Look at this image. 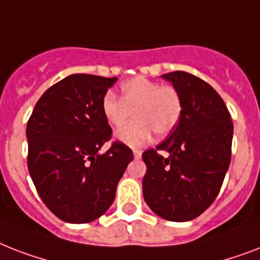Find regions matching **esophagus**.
Masks as SVG:
<instances>
[{
    "label": "esophagus",
    "mask_w": 260,
    "mask_h": 260,
    "mask_svg": "<svg viewBox=\"0 0 260 260\" xmlns=\"http://www.w3.org/2000/svg\"><path fill=\"white\" fill-rule=\"evenodd\" d=\"M134 156L136 159H139L140 156H142V151H139V150H134Z\"/></svg>",
    "instance_id": "34e87169"
}]
</instances>
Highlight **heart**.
<instances>
[{
	"mask_svg": "<svg viewBox=\"0 0 260 260\" xmlns=\"http://www.w3.org/2000/svg\"><path fill=\"white\" fill-rule=\"evenodd\" d=\"M106 122L120 128L134 112L135 121L116 134L117 140L129 147L148 143L154 132L165 138L177 126L182 114L181 94L174 86L160 85L144 77H136L121 85V97L106 93L101 100Z\"/></svg>",
	"mask_w": 260,
	"mask_h": 260,
	"instance_id": "1",
	"label": "heart"
}]
</instances>
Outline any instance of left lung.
I'll use <instances>...</instances> for the list:
<instances>
[{
  "instance_id": "left-lung-1",
  "label": "left lung",
  "mask_w": 260,
  "mask_h": 260,
  "mask_svg": "<svg viewBox=\"0 0 260 260\" xmlns=\"http://www.w3.org/2000/svg\"><path fill=\"white\" fill-rule=\"evenodd\" d=\"M162 78L181 94L182 114L165 142L143 152V196L162 218L189 221L204 213L221 189L231 163L234 122L220 94L201 78L186 71Z\"/></svg>"
}]
</instances>
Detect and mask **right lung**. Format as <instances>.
<instances>
[{
  "label": "right lung",
  "instance_id": "add662e5",
  "mask_svg": "<svg viewBox=\"0 0 260 260\" xmlns=\"http://www.w3.org/2000/svg\"><path fill=\"white\" fill-rule=\"evenodd\" d=\"M114 78L73 74L46 90L26 124L28 170L46 206L58 218L85 224L109 209L116 187L134 159L129 147L112 142L101 100Z\"/></svg>",
  "mask_w": 260,
  "mask_h": 260
}]
</instances>
